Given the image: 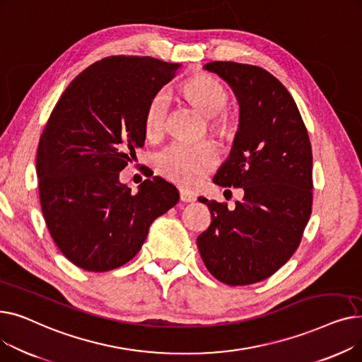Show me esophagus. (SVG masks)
Instances as JSON below:
<instances>
[{
	"label": "esophagus",
	"instance_id": "obj_1",
	"mask_svg": "<svg viewBox=\"0 0 362 362\" xmlns=\"http://www.w3.org/2000/svg\"><path fill=\"white\" fill-rule=\"evenodd\" d=\"M180 199H182L183 202H195V201H197V197H195L192 192L186 191V189H180Z\"/></svg>",
	"mask_w": 362,
	"mask_h": 362
}]
</instances>
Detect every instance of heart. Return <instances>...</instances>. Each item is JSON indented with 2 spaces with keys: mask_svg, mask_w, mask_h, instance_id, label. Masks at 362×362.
<instances>
[{
  "mask_svg": "<svg viewBox=\"0 0 362 362\" xmlns=\"http://www.w3.org/2000/svg\"><path fill=\"white\" fill-rule=\"evenodd\" d=\"M182 95L204 116L208 117V127L216 135L224 136L230 132V120L223 111L229 104V95L224 86L210 74H198L187 79L182 86ZM168 95L157 92L151 98L145 111V132L149 138H156L164 130L168 116ZM218 161V152L213 142L198 144L173 142L158 156L161 173L183 186H197L204 180Z\"/></svg>",
  "mask_w": 362,
  "mask_h": 362,
  "instance_id": "obj_1",
  "label": "heart"
}]
</instances>
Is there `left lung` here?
<instances>
[{"label":"left lung","mask_w":362,"mask_h":362,"mask_svg":"<svg viewBox=\"0 0 362 362\" xmlns=\"http://www.w3.org/2000/svg\"><path fill=\"white\" fill-rule=\"evenodd\" d=\"M204 69L229 83L239 103L233 146L214 183L245 195L233 210L199 198L213 221L197 243L217 280L245 286L274 274L298 250L313 206L311 142L292 95L272 73L233 62Z\"/></svg>","instance_id":"left-lung-1"}]
</instances>
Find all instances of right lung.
I'll list each match as a JSON object with an SVG mask.
<instances>
[{"mask_svg":"<svg viewBox=\"0 0 362 362\" xmlns=\"http://www.w3.org/2000/svg\"><path fill=\"white\" fill-rule=\"evenodd\" d=\"M177 69L152 57H105L66 88L45 124L36 154L42 214L62 254L86 272L129 262L152 221L179 201L158 176L136 194L119 179L144 146L151 98Z\"/></svg>","mask_w":362,"mask_h":362,"instance_id":"right-lung-1","label":"right lung"}]
</instances>
